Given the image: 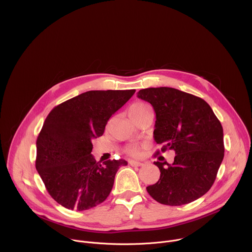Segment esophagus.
I'll return each mask as SVG.
<instances>
[{"instance_id": "34e87169", "label": "esophagus", "mask_w": 252, "mask_h": 252, "mask_svg": "<svg viewBox=\"0 0 252 252\" xmlns=\"http://www.w3.org/2000/svg\"><path fill=\"white\" fill-rule=\"evenodd\" d=\"M128 163L130 164V165H132V166H141L143 163L142 162H140V161H137V160H132V159H130V160H128Z\"/></svg>"}]
</instances>
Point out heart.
<instances>
[{
  "label": "heart",
  "mask_w": 252,
  "mask_h": 252,
  "mask_svg": "<svg viewBox=\"0 0 252 252\" xmlns=\"http://www.w3.org/2000/svg\"><path fill=\"white\" fill-rule=\"evenodd\" d=\"M149 112H152L151 107L145 103V102H135L133 104H131L129 106L128 109V115L129 117L132 119V118H136L140 115H143L146 113H149ZM126 153H128L129 155H137L138 152H139V146L138 145H135V143H133V145H129L127 148H126Z\"/></svg>",
  "instance_id": "b5f03b06"
}]
</instances>
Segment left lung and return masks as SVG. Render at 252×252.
I'll list each match as a JSON object with an SVG mask.
<instances>
[{
  "mask_svg": "<svg viewBox=\"0 0 252 252\" xmlns=\"http://www.w3.org/2000/svg\"><path fill=\"white\" fill-rule=\"evenodd\" d=\"M137 97L154 107V137L162 146L161 152L175 153L172 163L162 157L154 162L160 176L147 188L148 192L158 202L171 206L201 197L212 187L224 157L220 122L205 100L176 89H143Z\"/></svg>",
  "mask_w": 252,
  "mask_h": 252,
  "instance_id": "obj_1",
  "label": "left lung"
}]
</instances>
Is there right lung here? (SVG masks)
<instances>
[{"instance_id": "right-lung-1", "label": "right lung", "mask_w": 252, "mask_h": 252, "mask_svg": "<svg viewBox=\"0 0 252 252\" xmlns=\"http://www.w3.org/2000/svg\"><path fill=\"white\" fill-rule=\"evenodd\" d=\"M135 90L90 91L57 105L37 138V168L50 195L71 210L103 202L125 159L96 162L92 140L102 135L111 117Z\"/></svg>"}]
</instances>
